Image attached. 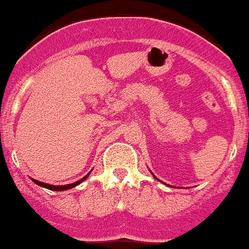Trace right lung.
Here are the masks:
<instances>
[{
    "label": "right lung",
    "mask_w": 249,
    "mask_h": 249,
    "mask_svg": "<svg viewBox=\"0 0 249 249\" xmlns=\"http://www.w3.org/2000/svg\"><path fill=\"white\" fill-rule=\"evenodd\" d=\"M87 177H89V175L85 176V177H83L82 179H80V181L74 182V183H72V184H66V186H52V184L43 183V182L36 181V179H32V181H34L36 184H38V186L45 187V188H48V190H51V191H65V190H71V188H73V187H76L77 184H80L81 182L85 181V179H86V178H87Z\"/></svg>",
    "instance_id": "obj_1"
}]
</instances>
